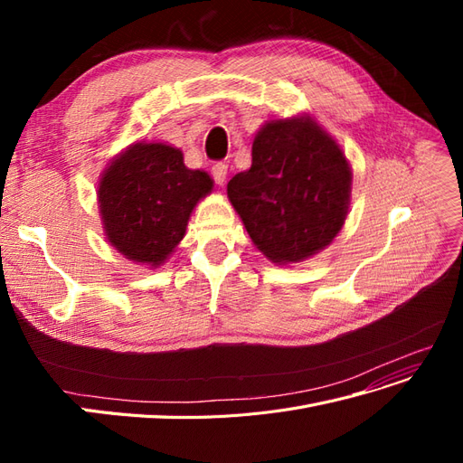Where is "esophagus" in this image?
<instances>
[{"mask_svg": "<svg viewBox=\"0 0 463 463\" xmlns=\"http://www.w3.org/2000/svg\"><path fill=\"white\" fill-rule=\"evenodd\" d=\"M210 174H213V179L218 185H223V181H226V175H228V165L223 162H216L213 165V170H210Z\"/></svg>", "mask_w": 463, "mask_h": 463, "instance_id": "34e87169", "label": "esophagus"}]
</instances>
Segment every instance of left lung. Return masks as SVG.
<instances>
[{
    "label": "left lung",
    "mask_w": 463,
    "mask_h": 463,
    "mask_svg": "<svg viewBox=\"0 0 463 463\" xmlns=\"http://www.w3.org/2000/svg\"><path fill=\"white\" fill-rule=\"evenodd\" d=\"M352 172L340 146L309 118L266 123L247 172L228 197L259 250L298 262L330 245L344 226Z\"/></svg>",
    "instance_id": "left-lung-1"
}]
</instances>
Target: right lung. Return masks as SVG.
Here are the masks:
<instances>
[{
    "label": "right lung",
    "mask_w": 463,
    "mask_h": 463,
    "mask_svg": "<svg viewBox=\"0 0 463 463\" xmlns=\"http://www.w3.org/2000/svg\"><path fill=\"white\" fill-rule=\"evenodd\" d=\"M210 191L213 179L189 170L181 150L137 143L111 162L98 189L108 240L128 259L156 266L184 240L194 204Z\"/></svg>",
    "instance_id": "add662e5"
}]
</instances>
